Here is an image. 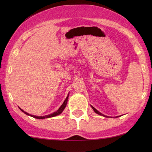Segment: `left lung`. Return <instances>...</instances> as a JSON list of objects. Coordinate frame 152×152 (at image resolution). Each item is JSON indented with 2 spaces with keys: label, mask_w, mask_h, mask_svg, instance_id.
Listing matches in <instances>:
<instances>
[{
  "label": "left lung",
  "mask_w": 152,
  "mask_h": 152,
  "mask_svg": "<svg viewBox=\"0 0 152 152\" xmlns=\"http://www.w3.org/2000/svg\"><path fill=\"white\" fill-rule=\"evenodd\" d=\"M91 108H93V110H94V112L96 113V114H99V115H102V116H104V117H106V118H110L109 116H107V115H104V114H102V113H101L100 112H99L96 109H95L94 107H93V106H91ZM120 116H121V115H119V116H116V118H118V117H120Z\"/></svg>",
  "instance_id": "left-lung-1"
}]
</instances>
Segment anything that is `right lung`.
Returning a JSON list of instances; mask_svg holds the SVG:
<instances>
[{"instance_id":"add662e5","label":"right lung","mask_w":152,"mask_h":152,"mask_svg":"<svg viewBox=\"0 0 152 152\" xmlns=\"http://www.w3.org/2000/svg\"><path fill=\"white\" fill-rule=\"evenodd\" d=\"M69 94H68V95H67V96L66 97L65 100H64L63 103V104L60 106L59 108L58 109L57 111L54 112H53V113H51V114H49V115H44V116H37V115H34L29 114H28V113H27V112H25V111L23 110H22L21 108H20L19 107V108L24 113V114H25L27 115H30V116H31V117L34 118H36V119H46V118H49L55 117V116H57V115H58L61 114V113H62V112H63V110H64V108H65L66 106V104H67L68 99H69Z\"/></svg>"}]
</instances>
